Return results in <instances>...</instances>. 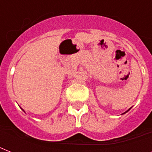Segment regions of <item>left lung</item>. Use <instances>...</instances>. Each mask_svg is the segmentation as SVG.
I'll use <instances>...</instances> for the list:
<instances>
[{
  "mask_svg": "<svg viewBox=\"0 0 152 152\" xmlns=\"http://www.w3.org/2000/svg\"><path fill=\"white\" fill-rule=\"evenodd\" d=\"M129 110H127V111H126V112H125V113H127V112H128V111H129Z\"/></svg>",
  "mask_w": 152,
  "mask_h": 152,
  "instance_id": "obj_1",
  "label": "left lung"
}]
</instances>
